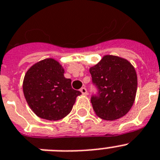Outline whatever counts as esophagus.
<instances>
[{"mask_svg":"<svg viewBox=\"0 0 160 160\" xmlns=\"http://www.w3.org/2000/svg\"><path fill=\"white\" fill-rule=\"evenodd\" d=\"M80 91L83 95H87V90L86 89V87H82L81 89H80Z\"/></svg>","mask_w":160,"mask_h":160,"instance_id":"34e87169","label":"esophagus"}]
</instances>
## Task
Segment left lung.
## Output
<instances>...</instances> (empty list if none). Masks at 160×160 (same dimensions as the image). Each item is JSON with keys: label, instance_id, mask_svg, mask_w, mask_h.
<instances>
[{"label": "left lung", "instance_id": "obj_1", "mask_svg": "<svg viewBox=\"0 0 160 160\" xmlns=\"http://www.w3.org/2000/svg\"><path fill=\"white\" fill-rule=\"evenodd\" d=\"M92 84L96 93L91 97L94 111L98 117L114 121L130 110L137 92V74L126 60L107 55L90 69Z\"/></svg>", "mask_w": 160, "mask_h": 160}]
</instances>
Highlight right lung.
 <instances>
[{"instance_id": "1", "label": "right lung", "mask_w": 160, "mask_h": 160, "mask_svg": "<svg viewBox=\"0 0 160 160\" xmlns=\"http://www.w3.org/2000/svg\"><path fill=\"white\" fill-rule=\"evenodd\" d=\"M64 69L55 60L39 61L27 71L23 92L27 103L42 119L58 121L71 112L79 91L72 88L71 79L64 77Z\"/></svg>"}]
</instances>
